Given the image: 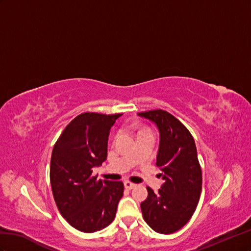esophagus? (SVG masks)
<instances>
[{"label":"esophagus","instance_id":"34e87169","mask_svg":"<svg viewBox=\"0 0 251 251\" xmlns=\"http://www.w3.org/2000/svg\"><path fill=\"white\" fill-rule=\"evenodd\" d=\"M124 186H125L126 189H132V188L135 187V186H137V184H133L131 182L126 181V182H124Z\"/></svg>","mask_w":251,"mask_h":251}]
</instances>
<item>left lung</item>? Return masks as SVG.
Here are the masks:
<instances>
[{
  "mask_svg": "<svg viewBox=\"0 0 251 251\" xmlns=\"http://www.w3.org/2000/svg\"><path fill=\"white\" fill-rule=\"evenodd\" d=\"M138 116L159 130L156 166L164 180L159 192L147 187L148 197L141 203L143 218L155 232L174 233L187 224L201 196L202 170L196 143L187 128L167 111L156 109Z\"/></svg>",
  "mask_w": 251,
  "mask_h": 251,
  "instance_id": "left-lung-1",
  "label": "left lung"
}]
</instances>
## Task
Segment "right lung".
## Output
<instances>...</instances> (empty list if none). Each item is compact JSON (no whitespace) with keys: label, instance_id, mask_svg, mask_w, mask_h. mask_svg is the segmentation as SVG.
<instances>
[{"label":"right lung","instance_id":"obj_1","mask_svg":"<svg viewBox=\"0 0 251 251\" xmlns=\"http://www.w3.org/2000/svg\"><path fill=\"white\" fill-rule=\"evenodd\" d=\"M122 113L85 112L66 126L54 144L50 183L64 219L82 232H96L112 223L123 197L122 182L98 180L92 169L107 159L111 127Z\"/></svg>","mask_w":251,"mask_h":251}]
</instances>
